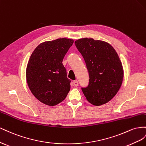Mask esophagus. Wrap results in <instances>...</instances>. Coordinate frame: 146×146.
<instances>
[{
  "label": "esophagus",
  "instance_id": "obj_1",
  "mask_svg": "<svg viewBox=\"0 0 146 146\" xmlns=\"http://www.w3.org/2000/svg\"><path fill=\"white\" fill-rule=\"evenodd\" d=\"M73 84H74V86L77 87L78 86V81H73Z\"/></svg>",
  "mask_w": 146,
  "mask_h": 146
}]
</instances>
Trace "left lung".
<instances>
[{
    "label": "left lung",
    "mask_w": 146,
    "mask_h": 146,
    "mask_svg": "<svg viewBox=\"0 0 146 146\" xmlns=\"http://www.w3.org/2000/svg\"><path fill=\"white\" fill-rule=\"evenodd\" d=\"M89 71V85L81 88L87 100L104 105L117 94L123 78L122 62L114 48L106 41L81 38L74 42Z\"/></svg>",
    "instance_id": "obj_1"
}]
</instances>
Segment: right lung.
I'll return each mask as SVG.
<instances>
[{"label": "right lung", "instance_id": "right-lung-1", "mask_svg": "<svg viewBox=\"0 0 146 146\" xmlns=\"http://www.w3.org/2000/svg\"><path fill=\"white\" fill-rule=\"evenodd\" d=\"M73 42L65 38L45 41L30 57L26 68L27 84L35 98L45 105H57L69 92L71 81L62 61Z\"/></svg>", "mask_w": 146, "mask_h": 146}]
</instances>
